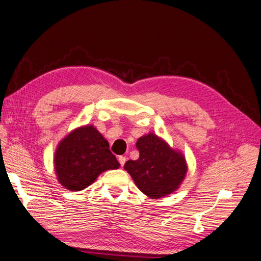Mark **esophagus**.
Returning <instances> with one entry per match:
<instances>
[{"label":"esophagus","mask_w":261,"mask_h":261,"mask_svg":"<svg viewBox=\"0 0 261 261\" xmlns=\"http://www.w3.org/2000/svg\"><path fill=\"white\" fill-rule=\"evenodd\" d=\"M118 162H119V164H120V166H124V164L126 163V157H124V156H119L118 157Z\"/></svg>","instance_id":"obj_1"}]
</instances>
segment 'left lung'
Instances as JSON below:
<instances>
[{
  "instance_id": "8db88e82",
  "label": "left lung",
  "mask_w": 261,
  "mask_h": 261,
  "mask_svg": "<svg viewBox=\"0 0 261 261\" xmlns=\"http://www.w3.org/2000/svg\"><path fill=\"white\" fill-rule=\"evenodd\" d=\"M136 147L139 158L127 161L124 169L132 176L138 189L152 199L176 192L188 170L182 152L171 148L154 133L139 137Z\"/></svg>"
}]
</instances>
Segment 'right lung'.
Segmentation results:
<instances>
[{
  "label": "right lung",
  "instance_id": "obj_1",
  "mask_svg": "<svg viewBox=\"0 0 261 261\" xmlns=\"http://www.w3.org/2000/svg\"><path fill=\"white\" fill-rule=\"evenodd\" d=\"M119 168L110 144L93 125L73 129L57 145L54 152L56 178L71 192L85 189L110 169Z\"/></svg>",
  "mask_w": 261,
  "mask_h": 261
}]
</instances>
